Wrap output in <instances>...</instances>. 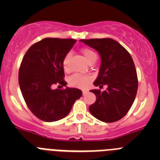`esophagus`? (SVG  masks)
Returning <instances> with one entry per match:
<instances>
[{"label": "esophagus", "mask_w": 160, "mask_h": 160, "mask_svg": "<svg viewBox=\"0 0 160 160\" xmlns=\"http://www.w3.org/2000/svg\"><path fill=\"white\" fill-rule=\"evenodd\" d=\"M87 90H82V94H83V95L87 94Z\"/></svg>", "instance_id": "esophagus-1"}]
</instances>
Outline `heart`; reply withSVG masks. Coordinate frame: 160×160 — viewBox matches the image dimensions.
Instances as JSON below:
<instances>
[{
	"instance_id": "1",
	"label": "heart",
	"mask_w": 160,
	"mask_h": 160,
	"mask_svg": "<svg viewBox=\"0 0 160 160\" xmlns=\"http://www.w3.org/2000/svg\"><path fill=\"white\" fill-rule=\"evenodd\" d=\"M82 53L85 60L88 63L95 62L97 59V55L93 50L87 48L82 49ZM69 59H70V54H67L65 56L64 59L62 61V66L65 70H68L69 67ZM90 78L88 76L81 75V74H73L69 78V83L72 87H86L88 86V83L90 82Z\"/></svg>"
}]
</instances>
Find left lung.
Returning <instances> with one entry per match:
<instances>
[{
    "instance_id": "left-lung-1",
    "label": "left lung",
    "mask_w": 160,
    "mask_h": 160,
    "mask_svg": "<svg viewBox=\"0 0 160 160\" xmlns=\"http://www.w3.org/2000/svg\"><path fill=\"white\" fill-rule=\"evenodd\" d=\"M93 48L101 56L95 87L107 89L92 90L96 101L89 107L93 116L105 122H116L123 118L135 101L138 90L136 70L131 54L123 46L111 38L80 40Z\"/></svg>"
}]
</instances>
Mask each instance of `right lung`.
I'll return each instance as SVG.
<instances>
[{
	"mask_svg": "<svg viewBox=\"0 0 160 160\" xmlns=\"http://www.w3.org/2000/svg\"><path fill=\"white\" fill-rule=\"evenodd\" d=\"M77 42L74 39L44 38L33 44L24 56L19 69L18 81L22 96L31 112L45 122L65 118L82 93L66 87L62 61Z\"/></svg>",
	"mask_w": 160,
	"mask_h": 160,
	"instance_id": "right-lung-1",
	"label": "right lung"
}]
</instances>
